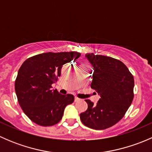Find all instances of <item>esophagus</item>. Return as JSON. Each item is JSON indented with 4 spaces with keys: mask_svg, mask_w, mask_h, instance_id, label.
<instances>
[{
    "mask_svg": "<svg viewBox=\"0 0 152 152\" xmlns=\"http://www.w3.org/2000/svg\"><path fill=\"white\" fill-rule=\"evenodd\" d=\"M79 101H81L80 99H79L78 97H75V102H79Z\"/></svg>",
    "mask_w": 152,
    "mask_h": 152,
    "instance_id": "1",
    "label": "esophagus"
}]
</instances>
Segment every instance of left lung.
<instances>
[{
  "label": "left lung",
  "instance_id": "8db88e82",
  "mask_svg": "<svg viewBox=\"0 0 152 152\" xmlns=\"http://www.w3.org/2000/svg\"><path fill=\"white\" fill-rule=\"evenodd\" d=\"M86 57L93 65L91 88L101 98L96 104L87 99L88 108L80 114L82 124L102 130L121 120L134 98V77L127 67L110 56L89 53Z\"/></svg>",
  "mask_w": 152,
  "mask_h": 152
}]
</instances>
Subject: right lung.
Returning <instances> with one entry per match:
<instances>
[{
  "instance_id": "1",
  "label": "right lung",
  "mask_w": 152,
  "mask_h": 152,
  "mask_svg": "<svg viewBox=\"0 0 152 152\" xmlns=\"http://www.w3.org/2000/svg\"><path fill=\"white\" fill-rule=\"evenodd\" d=\"M79 52L43 53L29 57L18 70L15 88L18 103L34 123L50 126L60 121L67 105L74 102L71 94L61 95L51 90L62 65L76 60Z\"/></svg>"
}]
</instances>
